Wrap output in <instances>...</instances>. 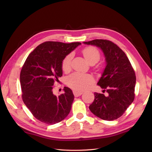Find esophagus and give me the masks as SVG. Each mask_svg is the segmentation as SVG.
I'll use <instances>...</instances> for the list:
<instances>
[{
    "mask_svg": "<svg viewBox=\"0 0 152 152\" xmlns=\"http://www.w3.org/2000/svg\"><path fill=\"white\" fill-rule=\"evenodd\" d=\"M73 94H74L75 97H79V96H80V95L82 94V93H83L82 92L77 91H73Z\"/></svg>",
    "mask_w": 152,
    "mask_h": 152,
    "instance_id": "obj_1",
    "label": "esophagus"
}]
</instances>
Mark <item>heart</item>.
Masks as SVG:
<instances>
[{
  "mask_svg": "<svg viewBox=\"0 0 152 152\" xmlns=\"http://www.w3.org/2000/svg\"><path fill=\"white\" fill-rule=\"evenodd\" d=\"M85 59L89 64L97 63L100 58L99 50L94 47H87L82 50ZM73 54H69L63 59L61 66L64 72H68L71 68V63ZM94 80L93 76L89 74L75 72L67 78V84L76 91H84L89 88L94 83Z\"/></svg>",
  "mask_w": 152,
  "mask_h": 152,
  "instance_id": "b5f03b06",
  "label": "heart"
}]
</instances>
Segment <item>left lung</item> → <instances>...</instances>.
I'll use <instances>...</instances> for the list:
<instances>
[{"label": "left lung", "mask_w": 152, "mask_h": 152, "mask_svg": "<svg viewBox=\"0 0 152 152\" xmlns=\"http://www.w3.org/2000/svg\"><path fill=\"white\" fill-rule=\"evenodd\" d=\"M96 45L102 50L106 66L98 82L107 96L94 93V99L89 110L96 117L113 121L121 117L134 101L136 75L126 54L111 41L95 39L83 42Z\"/></svg>", "instance_id": "obj_1"}]
</instances>
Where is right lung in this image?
I'll return each mask as SVG.
<instances>
[{
  "mask_svg": "<svg viewBox=\"0 0 152 152\" xmlns=\"http://www.w3.org/2000/svg\"><path fill=\"white\" fill-rule=\"evenodd\" d=\"M80 42L70 44L48 41L38 45L27 57L20 73L22 99L37 120L52 125L65 119L74 99L72 91L53 94V85L63 74V59Z\"/></svg>",
  "mask_w": 152,
  "mask_h": 152,
  "instance_id": "right-lung-1",
  "label": "right lung"
}]
</instances>
